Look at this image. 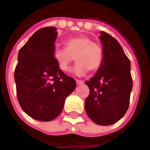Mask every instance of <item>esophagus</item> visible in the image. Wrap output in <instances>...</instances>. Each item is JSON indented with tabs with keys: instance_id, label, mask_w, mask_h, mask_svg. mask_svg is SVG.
<instances>
[{
	"instance_id": "obj_1",
	"label": "esophagus",
	"mask_w": 150,
	"mask_h": 150,
	"mask_svg": "<svg viewBox=\"0 0 150 150\" xmlns=\"http://www.w3.org/2000/svg\"><path fill=\"white\" fill-rule=\"evenodd\" d=\"M84 83V82L82 81V80H76V84L78 86H80V85H82Z\"/></svg>"
}]
</instances>
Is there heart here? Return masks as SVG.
Listing matches in <instances>:
<instances>
[{
  "label": "heart",
  "instance_id": "b5f03b06",
  "mask_svg": "<svg viewBox=\"0 0 150 150\" xmlns=\"http://www.w3.org/2000/svg\"><path fill=\"white\" fill-rule=\"evenodd\" d=\"M65 46L66 47H57L54 51V58L61 70L68 71L75 56L77 63L73 67L72 71L79 76L86 75L88 71L95 72L102 65V47L98 43H93L88 36H71L66 40Z\"/></svg>",
  "mask_w": 150,
  "mask_h": 150
}]
</instances>
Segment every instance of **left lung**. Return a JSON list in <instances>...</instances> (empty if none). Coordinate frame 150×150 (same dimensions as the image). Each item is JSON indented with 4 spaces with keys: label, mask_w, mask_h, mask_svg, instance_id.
<instances>
[{
    "label": "left lung",
    "mask_w": 150,
    "mask_h": 150,
    "mask_svg": "<svg viewBox=\"0 0 150 150\" xmlns=\"http://www.w3.org/2000/svg\"><path fill=\"white\" fill-rule=\"evenodd\" d=\"M103 61L93 78L86 82L89 95L85 110L92 121L100 125L116 123L128 110L132 89L130 61L116 39L105 32L99 37Z\"/></svg>",
    "instance_id": "1"
}]
</instances>
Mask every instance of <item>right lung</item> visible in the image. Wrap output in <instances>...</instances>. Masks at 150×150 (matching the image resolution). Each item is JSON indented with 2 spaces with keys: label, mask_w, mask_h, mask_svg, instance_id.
<instances>
[{
  "label": "right lung",
  "mask_w": 150,
  "mask_h": 150,
  "mask_svg": "<svg viewBox=\"0 0 150 150\" xmlns=\"http://www.w3.org/2000/svg\"><path fill=\"white\" fill-rule=\"evenodd\" d=\"M56 27L39 29L20 49L15 71L18 100L29 116L50 121L61 114L75 89L74 79L59 69L54 57Z\"/></svg>",
  "instance_id": "right-lung-1"
}]
</instances>
